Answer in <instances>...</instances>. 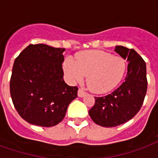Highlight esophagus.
Here are the masks:
<instances>
[{"instance_id":"esophagus-1","label":"esophagus","mask_w":158,"mask_h":158,"mask_svg":"<svg viewBox=\"0 0 158 158\" xmlns=\"http://www.w3.org/2000/svg\"><path fill=\"white\" fill-rule=\"evenodd\" d=\"M85 95H86V92L84 90V89H79V90H78V96H79V97H84Z\"/></svg>"}]
</instances>
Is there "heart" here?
Listing matches in <instances>:
<instances>
[{"mask_svg": "<svg viewBox=\"0 0 158 158\" xmlns=\"http://www.w3.org/2000/svg\"><path fill=\"white\" fill-rule=\"evenodd\" d=\"M63 72L73 84L86 77L89 89L96 93L107 92L114 89L126 72L125 60L102 51H87L76 56L68 57L63 62Z\"/></svg>", "mask_w": 158, "mask_h": 158, "instance_id": "heart-1", "label": "heart"}]
</instances>
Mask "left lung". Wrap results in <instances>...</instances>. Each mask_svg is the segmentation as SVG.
<instances>
[{"instance_id": "left-lung-1", "label": "left lung", "mask_w": 158, "mask_h": 158, "mask_svg": "<svg viewBox=\"0 0 158 158\" xmlns=\"http://www.w3.org/2000/svg\"><path fill=\"white\" fill-rule=\"evenodd\" d=\"M114 51L129 62L124 82L109 95L95 97V105L89 111L93 121L106 128L123 124L135 116L147 89L146 66L142 57L134 49L122 45L115 46Z\"/></svg>"}]
</instances>
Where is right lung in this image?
Listing matches in <instances>:
<instances>
[{
	"label": "right lung",
	"instance_id": "right-lung-1",
	"mask_svg": "<svg viewBox=\"0 0 158 158\" xmlns=\"http://www.w3.org/2000/svg\"><path fill=\"white\" fill-rule=\"evenodd\" d=\"M64 51L45 44L29 45L16 58L10 93L26 122L41 127L56 125L78 96V87L68 85L63 79Z\"/></svg>",
	"mask_w": 158,
	"mask_h": 158
}]
</instances>
